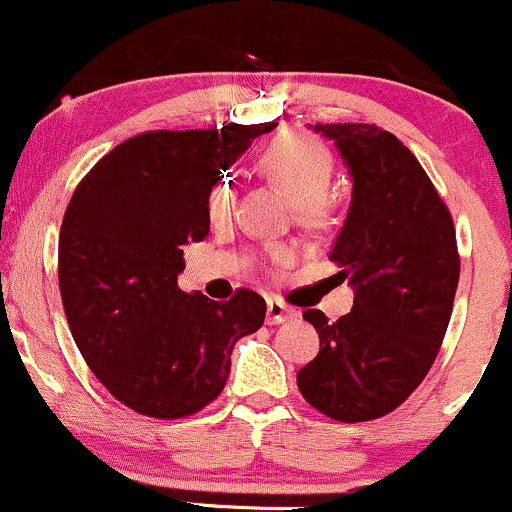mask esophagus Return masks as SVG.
<instances>
[{"label":"esophagus","instance_id":"esophagus-1","mask_svg":"<svg viewBox=\"0 0 512 512\" xmlns=\"http://www.w3.org/2000/svg\"><path fill=\"white\" fill-rule=\"evenodd\" d=\"M296 311L291 306H286L284 301L279 299H269L267 301V323L269 325H277L284 323V320H294Z\"/></svg>","mask_w":512,"mask_h":512}]
</instances>
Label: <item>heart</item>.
<instances>
[{"mask_svg":"<svg viewBox=\"0 0 512 512\" xmlns=\"http://www.w3.org/2000/svg\"><path fill=\"white\" fill-rule=\"evenodd\" d=\"M333 155L318 140L286 133L272 140L265 153L260 155V172L277 189H282L286 199L294 201L296 221L306 228H328L333 223V201L325 189L333 179ZM235 209V184L228 177L218 179L206 196V211L213 223L228 221ZM289 250L274 247L269 250V262L274 267L289 262Z\"/></svg>","mask_w":512,"mask_h":512,"instance_id":"obj_1","label":"heart"}]
</instances>
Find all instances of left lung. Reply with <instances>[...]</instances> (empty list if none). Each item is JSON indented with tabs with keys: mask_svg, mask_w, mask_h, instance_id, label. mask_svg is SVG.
<instances>
[{
	"mask_svg": "<svg viewBox=\"0 0 512 512\" xmlns=\"http://www.w3.org/2000/svg\"><path fill=\"white\" fill-rule=\"evenodd\" d=\"M352 177V204L330 260L355 303L335 323L303 318L320 352L296 374L316 411L362 423L396 411L430 372L459 284L457 233L420 162L374 123H316Z\"/></svg>",
	"mask_w": 512,
	"mask_h": 512,
	"instance_id": "8db88e82",
	"label": "left lung"
}]
</instances>
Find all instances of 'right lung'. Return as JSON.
<instances>
[{
    "label": "right lung",
    "instance_id": "1",
    "mask_svg": "<svg viewBox=\"0 0 512 512\" xmlns=\"http://www.w3.org/2000/svg\"><path fill=\"white\" fill-rule=\"evenodd\" d=\"M274 123L148 131L77 184L58 240V282L77 350L106 391L148 418H187L226 386L230 352L262 328L250 289L211 301L177 286L184 245L209 235L206 196Z\"/></svg>",
    "mask_w": 512,
    "mask_h": 512
}]
</instances>
